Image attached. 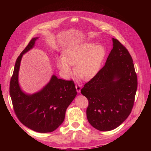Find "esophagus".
Here are the masks:
<instances>
[{"instance_id": "esophagus-1", "label": "esophagus", "mask_w": 151, "mask_h": 151, "mask_svg": "<svg viewBox=\"0 0 151 151\" xmlns=\"http://www.w3.org/2000/svg\"><path fill=\"white\" fill-rule=\"evenodd\" d=\"M75 87H76V91H77V92L78 93H80V92H81V89H82V87H81V85H79V84H76L75 85Z\"/></svg>"}]
</instances>
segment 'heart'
Wrapping results in <instances>:
<instances>
[{
  "instance_id": "obj_1",
  "label": "heart",
  "mask_w": 151,
  "mask_h": 151,
  "mask_svg": "<svg viewBox=\"0 0 151 151\" xmlns=\"http://www.w3.org/2000/svg\"><path fill=\"white\" fill-rule=\"evenodd\" d=\"M105 55L103 46L93 42L82 43L69 48L63 57L58 58L57 65L63 77L68 79L72 74V66L75 64L76 75L87 80L98 73Z\"/></svg>"
}]
</instances>
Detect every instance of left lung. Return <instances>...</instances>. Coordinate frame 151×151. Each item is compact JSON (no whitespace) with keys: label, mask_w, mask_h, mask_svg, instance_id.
Wrapping results in <instances>:
<instances>
[{"label":"left lung","mask_w":151,"mask_h":151,"mask_svg":"<svg viewBox=\"0 0 151 151\" xmlns=\"http://www.w3.org/2000/svg\"><path fill=\"white\" fill-rule=\"evenodd\" d=\"M112 42L113 48L104 67L81 91L89 101V123L102 132L114 130L128 118L137 88L130 53L117 39L112 38Z\"/></svg>","instance_id":"left-lung-1"}]
</instances>
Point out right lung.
<instances>
[{
  "mask_svg": "<svg viewBox=\"0 0 151 151\" xmlns=\"http://www.w3.org/2000/svg\"><path fill=\"white\" fill-rule=\"evenodd\" d=\"M39 38L33 37L17 59L9 93L15 113L20 122L35 132L46 133L55 130L63 122L66 109L77 92L72 81L58 79L55 75L37 92L28 94L21 89L18 81L21 59L35 47Z\"/></svg>",
  "mask_w": 151,
  "mask_h": 151,
  "instance_id": "right-lung-1",
  "label": "right lung"
}]
</instances>
